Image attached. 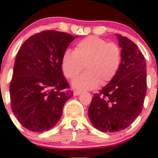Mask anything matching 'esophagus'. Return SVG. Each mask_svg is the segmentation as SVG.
<instances>
[{
  "mask_svg": "<svg viewBox=\"0 0 158 158\" xmlns=\"http://www.w3.org/2000/svg\"><path fill=\"white\" fill-rule=\"evenodd\" d=\"M80 93H81L80 91H78V90L74 91V92H73V95H79Z\"/></svg>",
  "mask_w": 158,
  "mask_h": 158,
  "instance_id": "34e87169",
  "label": "esophagus"
}]
</instances>
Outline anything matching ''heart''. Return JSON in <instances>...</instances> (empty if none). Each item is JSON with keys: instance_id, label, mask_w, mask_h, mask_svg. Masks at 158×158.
Instances as JSON below:
<instances>
[{"instance_id": "obj_1", "label": "heart", "mask_w": 158, "mask_h": 158, "mask_svg": "<svg viewBox=\"0 0 158 158\" xmlns=\"http://www.w3.org/2000/svg\"><path fill=\"white\" fill-rule=\"evenodd\" d=\"M122 63V48L96 36H89L76 44L74 52L66 49L62 56L61 66L67 79H73L84 69L86 72L73 80L79 89H92L104 85L116 76Z\"/></svg>"}]
</instances>
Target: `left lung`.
<instances>
[{
	"mask_svg": "<svg viewBox=\"0 0 158 158\" xmlns=\"http://www.w3.org/2000/svg\"><path fill=\"white\" fill-rule=\"evenodd\" d=\"M122 50V63L115 77L98 93L89 106V119L103 132L128 128L142 111L147 90V71L144 55L126 36L117 34Z\"/></svg>",
	"mask_w": 158,
	"mask_h": 158,
	"instance_id": "left-lung-1",
	"label": "left lung"
}]
</instances>
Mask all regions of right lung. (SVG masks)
Listing matches in <instances>:
<instances>
[{"label": "right lung", "instance_id": "obj_1", "mask_svg": "<svg viewBox=\"0 0 158 158\" xmlns=\"http://www.w3.org/2000/svg\"><path fill=\"white\" fill-rule=\"evenodd\" d=\"M76 36L57 30L31 36L19 49L10 84L11 109L18 122L32 131L56 125L73 96L62 71V56Z\"/></svg>", "mask_w": 158, "mask_h": 158}]
</instances>
